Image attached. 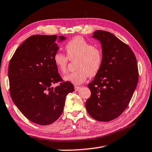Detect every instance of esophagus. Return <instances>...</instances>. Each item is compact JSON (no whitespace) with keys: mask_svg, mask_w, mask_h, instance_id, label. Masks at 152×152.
<instances>
[{"mask_svg":"<svg viewBox=\"0 0 152 152\" xmlns=\"http://www.w3.org/2000/svg\"><path fill=\"white\" fill-rule=\"evenodd\" d=\"M80 88H81V86H74V89H75L76 91H78Z\"/></svg>","mask_w":152,"mask_h":152,"instance_id":"obj_1","label":"esophagus"}]
</instances>
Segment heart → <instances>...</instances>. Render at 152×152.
<instances>
[{
	"label": "heart",
	"instance_id": "b5f03b06",
	"mask_svg": "<svg viewBox=\"0 0 152 152\" xmlns=\"http://www.w3.org/2000/svg\"><path fill=\"white\" fill-rule=\"evenodd\" d=\"M67 56L62 52L54 54L53 61L60 72L65 73L68 70L69 60H76V70L64 76V80L74 84H80L88 77L95 76L102 66L104 54L102 50L94 46L81 37H76L69 40L65 46Z\"/></svg>",
	"mask_w": 152,
	"mask_h": 152
}]
</instances>
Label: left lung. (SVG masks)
Segmentation results:
<instances>
[{
	"label": "left lung",
	"mask_w": 152,
	"mask_h": 152,
	"mask_svg": "<svg viewBox=\"0 0 152 152\" xmlns=\"http://www.w3.org/2000/svg\"><path fill=\"white\" fill-rule=\"evenodd\" d=\"M93 37L100 41L104 61L88 85L91 96L86 107L94 119L109 122L119 117L129 105L138 82V68L130 47L112 33L97 30Z\"/></svg>",
	"instance_id": "8db88e82"
}]
</instances>
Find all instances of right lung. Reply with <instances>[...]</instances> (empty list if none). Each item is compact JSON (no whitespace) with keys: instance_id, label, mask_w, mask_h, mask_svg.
Instances as JSON below:
<instances>
[{"instance_id":"right-lung-1","label":"right lung","mask_w":152,"mask_h":152,"mask_svg":"<svg viewBox=\"0 0 152 152\" xmlns=\"http://www.w3.org/2000/svg\"><path fill=\"white\" fill-rule=\"evenodd\" d=\"M59 37L60 40L65 39ZM56 35H33L16 50L9 66L10 94L24 116L39 125H49L64 110L66 97L74 91L54 65L58 50ZM59 82L56 87L54 83Z\"/></svg>"}]
</instances>
